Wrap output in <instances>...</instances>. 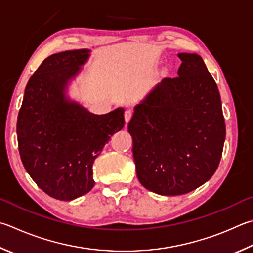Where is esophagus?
I'll list each match as a JSON object with an SVG mask.
<instances>
[{
  "instance_id": "obj_1",
  "label": "esophagus",
  "mask_w": 253,
  "mask_h": 253,
  "mask_svg": "<svg viewBox=\"0 0 253 253\" xmlns=\"http://www.w3.org/2000/svg\"><path fill=\"white\" fill-rule=\"evenodd\" d=\"M124 116H125V122L128 123L131 119V117H132V112L128 109V111L125 112V115H124Z\"/></svg>"
}]
</instances>
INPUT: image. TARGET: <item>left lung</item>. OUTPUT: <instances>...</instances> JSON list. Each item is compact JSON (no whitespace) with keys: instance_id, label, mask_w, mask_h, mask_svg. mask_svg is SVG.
Instances as JSON below:
<instances>
[{"instance_id":"obj_1","label":"left lung","mask_w":253,"mask_h":253,"mask_svg":"<svg viewBox=\"0 0 253 253\" xmlns=\"http://www.w3.org/2000/svg\"><path fill=\"white\" fill-rule=\"evenodd\" d=\"M178 57V76L163 79L128 123L138 180L163 196L187 194L208 181L226 138L218 87L203 58Z\"/></svg>"}]
</instances>
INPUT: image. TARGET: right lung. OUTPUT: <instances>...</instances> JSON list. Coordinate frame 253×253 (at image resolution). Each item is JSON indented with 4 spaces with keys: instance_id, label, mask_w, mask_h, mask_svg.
Returning a JSON list of instances; mask_svg holds the SVG:
<instances>
[{
    "instance_id": "right-lung-1",
    "label": "right lung",
    "mask_w": 253,
    "mask_h": 253,
    "mask_svg": "<svg viewBox=\"0 0 253 253\" xmlns=\"http://www.w3.org/2000/svg\"><path fill=\"white\" fill-rule=\"evenodd\" d=\"M89 49L65 50L45 58L27 82L17 117L23 166L45 194L73 200L94 187L93 164L109 138L123 129L124 108L89 113L65 95Z\"/></svg>"
}]
</instances>
